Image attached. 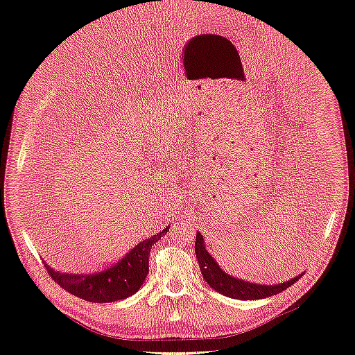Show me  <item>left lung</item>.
<instances>
[{
    "mask_svg": "<svg viewBox=\"0 0 355 355\" xmlns=\"http://www.w3.org/2000/svg\"><path fill=\"white\" fill-rule=\"evenodd\" d=\"M196 254L198 259L200 270L202 274V278L207 282V284L216 290V292L240 300H253V299H263L270 297L272 295L282 293L283 290L288 288L292 284H295L302 274L292 278V280L278 283L272 286L259 284V283H249L245 280H240L237 277H232L225 272L222 268L218 265V262L213 259L211 254L206 250L204 245V239L200 232H197L196 237Z\"/></svg>",
    "mask_w": 355,
    "mask_h": 355,
    "instance_id": "obj_1",
    "label": "left lung"
}]
</instances>
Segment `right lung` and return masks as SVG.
Listing matches in <instances>:
<instances>
[{
  "label": "right lung",
  "instance_id": "right-lung-1",
  "mask_svg": "<svg viewBox=\"0 0 355 355\" xmlns=\"http://www.w3.org/2000/svg\"><path fill=\"white\" fill-rule=\"evenodd\" d=\"M170 227L135 245L120 262L102 272L67 274L55 271L46 262L49 275L71 295L94 304H108L135 295L149 271V252L154 243L163 239Z\"/></svg>",
  "mask_w": 355,
  "mask_h": 355
}]
</instances>
